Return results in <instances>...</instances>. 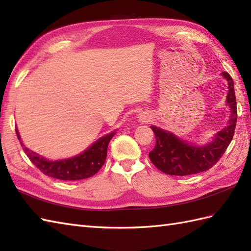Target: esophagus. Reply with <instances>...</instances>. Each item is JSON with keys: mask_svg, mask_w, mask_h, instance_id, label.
I'll list each match as a JSON object with an SVG mask.
<instances>
[{"mask_svg": "<svg viewBox=\"0 0 251 251\" xmlns=\"http://www.w3.org/2000/svg\"><path fill=\"white\" fill-rule=\"evenodd\" d=\"M138 121H139L140 123H148L151 121V115H149L148 113H145V112H142V113L138 114L137 116Z\"/></svg>", "mask_w": 251, "mask_h": 251, "instance_id": "34e87169", "label": "esophagus"}]
</instances>
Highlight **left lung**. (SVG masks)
Instances as JSON below:
<instances>
[{
  "label": "left lung",
  "mask_w": 251,
  "mask_h": 251,
  "mask_svg": "<svg viewBox=\"0 0 251 251\" xmlns=\"http://www.w3.org/2000/svg\"><path fill=\"white\" fill-rule=\"evenodd\" d=\"M221 76L226 79L228 86L226 103L230 109V117L225 128L216 132L205 145L183 140L172 131L151 126L156 138V145L149 153V156L154 166L161 172L170 176H186L206 172L214 166L226 152L235 131L237 110L233 79L226 72H222Z\"/></svg>",
  "instance_id": "left-lung-1"
}]
</instances>
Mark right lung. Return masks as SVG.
I'll return each instance as SVG.
<instances>
[{
	"instance_id": "obj_1",
	"label": "right lung",
	"mask_w": 251,
	"mask_h": 251,
	"mask_svg": "<svg viewBox=\"0 0 251 251\" xmlns=\"http://www.w3.org/2000/svg\"><path fill=\"white\" fill-rule=\"evenodd\" d=\"M115 132L116 130H113L100 137L86 150H84L77 155L52 161V159L46 158L26 148L24 142L21 141L18 129L16 128V134H17L21 146L24 147V151L25 152L26 156L42 173L49 176V177L69 181L86 179L99 172V169L104 164L109 142L115 135Z\"/></svg>"
}]
</instances>
